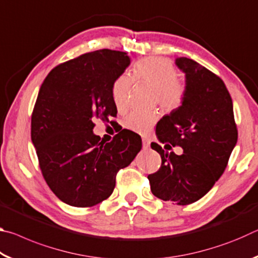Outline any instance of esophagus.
Returning a JSON list of instances; mask_svg holds the SVG:
<instances>
[{"label": "esophagus", "mask_w": 258, "mask_h": 258, "mask_svg": "<svg viewBox=\"0 0 258 258\" xmlns=\"http://www.w3.org/2000/svg\"><path fill=\"white\" fill-rule=\"evenodd\" d=\"M142 147L143 149H148L150 147V141L148 139H142Z\"/></svg>", "instance_id": "esophagus-1"}]
</instances>
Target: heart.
<instances>
[{
  "mask_svg": "<svg viewBox=\"0 0 258 258\" xmlns=\"http://www.w3.org/2000/svg\"><path fill=\"white\" fill-rule=\"evenodd\" d=\"M134 82L146 83L155 89V100L166 111H174L182 106L186 95V84L177 77L176 68L163 58H145L135 62L131 74H121L111 86L112 101L118 111L127 107L128 95ZM158 115L155 111H131L123 125L139 134H147L155 125Z\"/></svg>",
  "mask_w": 258,
  "mask_h": 258,
  "instance_id": "obj_1",
  "label": "heart"
}]
</instances>
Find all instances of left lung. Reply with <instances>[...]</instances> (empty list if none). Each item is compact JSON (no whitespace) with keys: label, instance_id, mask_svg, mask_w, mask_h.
I'll list each match as a JSON object with an SVG mask.
<instances>
[{"label":"left lung","instance_id":"1","mask_svg":"<svg viewBox=\"0 0 258 258\" xmlns=\"http://www.w3.org/2000/svg\"><path fill=\"white\" fill-rule=\"evenodd\" d=\"M176 64L186 76L185 99L158 121L156 134L166 146L181 147L183 154H167L152 142L161 165L148 180L157 198L184 206L203 198L223 174L238 130L224 82L192 59L182 56Z\"/></svg>","mask_w":258,"mask_h":258}]
</instances>
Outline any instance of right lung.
Segmentation results:
<instances>
[{"label": "right lung", "mask_w": 258, "mask_h": 258, "mask_svg": "<svg viewBox=\"0 0 258 258\" xmlns=\"http://www.w3.org/2000/svg\"><path fill=\"white\" fill-rule=\"evenodd\" d=\"M130 62L125 52H87L52 69L38 92L30 130L38 165L53 194L71 206L107 199L117 173L141 150V138L132 131L108 143L93 134L95 118L116 117L111 86Z\"/></svg>", "instance_id": "right-lung-1"}]
</instances>
